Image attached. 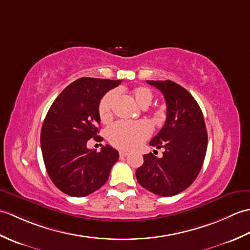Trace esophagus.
I'll list each match as a JSON object with an SVG mask.
<instances>
[{
  "mask_svg": "<svg viewBox=\"0 0 250 250\" xmlns=\"http://www.w3.org/2000/svg\"><path fill=\"white\" fill-rule=\"evenodd\" d=\"M128 151H124V150H121V151H119V156L120 157H125V156H128Z\"/></svg>",
  "mask_w": 250,
  "mask_h": 250,
  "instance_id": "34e87169",
  "label": "esophagus"
}]
</instances>
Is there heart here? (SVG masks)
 Returning a JSON list of instances; mask_svg holds the SVG:
<instances>
[{"instance_id": "obj_1", "label": "heart", "mask_w": 250, "mask_h": 250, "mask_svg": "<svg viewBox=\"0 0 250 250\" xmlns=\"http://www.w3.org/2000/svg\"><path fill=\"white\" fill-rule=\"evenodd\" d=\"M134 102L141 108H147L152 102L153 94L147 87H136L131 91ZM117 97V91L106 93L99 103L100 119L106 122L111 118V107ZM151 126L145 121L128 122L118 121L110 125L107 130V140L113 146L122 150H131L142 145L151 134Z\"/></svg>"}]
</instances>
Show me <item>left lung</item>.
Wrapping results in <instances>:
<instances>
[{
    "mask_svg": "<svg viewBox=\"0 0 250 250\" xmlns=\"http://www.w3.org/2000/svg\"><path fill=\"white\" fill-rule=\"evenodd\" d=\"M163 93L167 120L149 144L163 148V157L144 156L136 169L139 184L150 192L172 196L187 189L198 176L207 149V132L199 104L172 81H147Z\"/></svg>",
    "mask_w": 250,
    "mask_h": 250,
    "instance_id": "8db88e82",
    "label": "left lung"
}]
</instances>
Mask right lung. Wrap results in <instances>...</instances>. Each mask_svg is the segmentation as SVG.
<instances>
[{
    "label": "right lung",
    "instance_id": "obj_1",
    "mask_svg": "<svg viewBox=\"0 0 250 250\" xmlns=\"http://www.w3.org/2000/svg\"><path fill=\"white\" fill-rule=\"evenodd\" d=\"M121 81L83 77L58 95L41 132L44 163L52 183L67 195L86 196L108 179L119 153L109 145L97 152L88 149L90 139L101 142L99 103Z\"/></svg>",
    "mask_w": 250,
    "mask_h": 250
}]
</instances>
